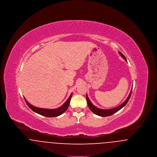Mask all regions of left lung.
I'll use <instances>...</instances> for the list:
<instances>
[{
  "label": "left lung",
  "mask_w": 157,
  "mask_h": 157,
  "mask_svg": "<svg viewBox=\"0 0 157 157\" xmlns=\"http://www.w3.org/2000/svg\"><path fill=\"white\" fill-rule=\"evenodd\" d=\"M120 53V55L125 59V61H127V58H125V56L120 52H118ZM132 88L131 90V92L128 96V97L127 98V99L122 104L116 107V108H112V109H99L97 108V106H94V105L92 104L90 102V101L89 99V98L88 97V95H86V101H87V104L88 105L90 108V111L93 113H94L95 114L99 115V116H101V117H108V116H111L113 115V113H115V112H118V111H120L121 109H122L124 106H125L126 104H127V102H128L129 98L131 97V93H132Z\"/></svg>",
  "instance_id": "left-lung-1"
}]
</instances>
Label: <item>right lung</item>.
Listing matches in <instances>:
<instances>
[{"label":"right lung","mask_w":157,"mask_h":157,"mask_svg":"<svg viewBox=\"0 0 157 157\" xmlns=\"http://www.w3.org/2000/svg\"><path fill=\"white\" fill-rule=\"evenodd\" d=\"M72 93L71 94L70 97L66 101V102L61 106H60L59 108H56V109H52L37 108V107L33 106L32 105L29 104L26 101L25 98H24V99L25 100L26 104L28 105V106L33 111L37 113L38 114H40L42 116L46 117H58V116H59L60 115H62L63 113H64L67 110V108L69 105V102H70L71 99L72 97Z\"/></svg>","instance_id":"right-lung-1"}]
</instances>
